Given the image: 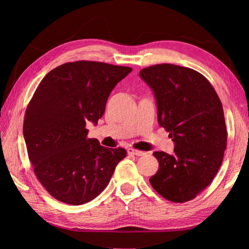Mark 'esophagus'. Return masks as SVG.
Here are the masks:
<instances>
[{"mask_svg":"<svg viewBox=\"0 0 249 249\" xmlns=\"http://www.w3.org/2000/svg\"><path fill=\"white\" fill-rule=\"evenodd\" d=\"M127 153L129 155H136V156H142V155L145 154L144 152L135 150V149H133V147H129V149H127Z\"/></svg>","mask_w":249,"mask_h":249,"instance_id":"34e87169","label":"esophagus"}]
</instances>
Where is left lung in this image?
<instances>
[{
    "label": "left lung",
    "instance_id": "left-lung-1",
    "mask_svg": "<svg viewBox=\"0 0 249 249\" xmlns=\"http://www.w3.org/2000/svg\"><path fill=\"white\" fill-rule=\"evenodd\" d=\"M139 76L154 92L158 124L174 142V154L153 153L160 167L150 183L172 202L193 200L212 183L223 162V105L208 79L192 68L165 63L143 68Z\"/></svg>",
    "mask_w": 249,
    "mask_h": 249
}]
</instances>
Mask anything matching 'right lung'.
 I'll return each mask as SVG.
<instances>
[{"label": "right lung", "mask_w": 249, "mask_h": 249, "mask_svg": "<svg viewBox=\"0 0 249 249\" xmlns=\"http://www.w3.org/2000/svg\"><path fill=\"white\" fill-rule=\"evenodd\" d=\"M133 71L103 62H68L50 71L30 100L23 136L36 178L52 197L79 205L96 198L126 156L88 138L114 87Z\"/></svg>", "instance_id": "add662e5"}]
</instances>
